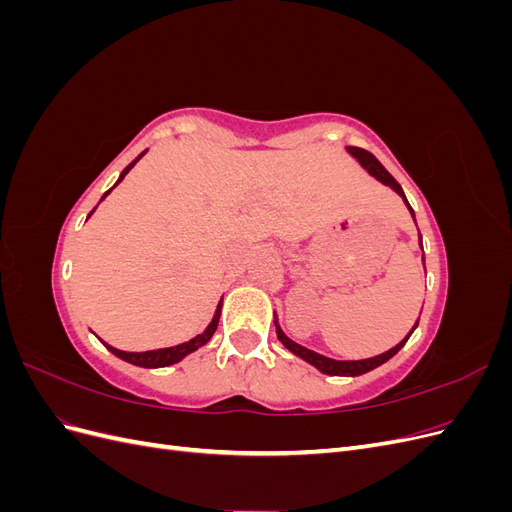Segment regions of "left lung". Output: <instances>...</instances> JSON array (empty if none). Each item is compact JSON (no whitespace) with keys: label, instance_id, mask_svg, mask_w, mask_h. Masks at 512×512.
<instances>
[{"label":"left lung","instance_id":"1","mask_svg":"<svg viewBox=\"0 0 512 512\" xmlns=\"http://www.w3.org/2000/svg\"><path fill=\"white\" fill-rule=\"evenodd\" d=\"M346 151L350 153V156L359 162L367 173L371 175V177H376L380 183H384V185H389L391 190H395L401 198H404V203H406V207H408V211L412 213V218H414V209L410 207V203H408V198H406V194H404V190H401V185L393 179V175L389 173V170H386L378 160H376V156L374 153H369V151H365V149H361V147H346ZM414 224H416V220H414ZM418 241H421V250H423V239H421V232H418ZM423 265H425V254H423ZM273 322H275V333H277V339H280V342L292 352V354H297L299 359H303V361H307L309 365H314L318 371H322V374H327V376H361V374H367V371H371V369H376V367H380L382 363H386L389 359H393V356L406 346V342L410 339V335L414 333V329L418 327V320L414 322V327H412V331L401 339V342L395 346V348H391V350H386V352H382V354H378V356H371V359H361V361H335V359H329V356H324V354H318V352H314V350H309V348H305V346H301V344H297V342H292V339L282 331V327H280V322H277V316L273 314Z\"/></svg>","mask_w":512,"mask_h":512}]
</instances>
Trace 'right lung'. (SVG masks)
<instances>
[{"mask_svg":"<svg viewBox=\"0 0 512 512\" xmlns=\"http://www.w3.org/2000/svg\"><path fill=\"white\" fill-rule=\"evenodd\" d=\"M147 153V149L141 153V156H138L136 160H132L126 168L121 170V175H119V179H117V183H121V179L126 177L130 170H132V166L141 160L143 156ZM115 183V185H117ZM113 185V188H115ZM111 188V190H113ZM111 190H108L100 200H104L108 194H111ZM96 211V209H94ZM91 211V213H94ZM89 213V215H91ZM87 215V218H89ZM220 314H222V299H220V303H218V307H215V314H213V318H211V322H209V327L200 333V335H196V337H192L190 342H183V344H177V346H170V348H158V350H147V352H126V350H117V348H113V346H108V344H104L102 339L100 342L111 350L115 356H119L121 361H128V363H132V365H138V367H151V369H156V367H168V365H175V363H179L181 359H185V356L188 354H192V352H196L198 348H203L209 339L213 337V333H215V329H218V322H220Z\"/></svg>","mask_w":512,"mask_h":512,"instance_id":"right-lung-1","label":"right lung"}]
</instances>
